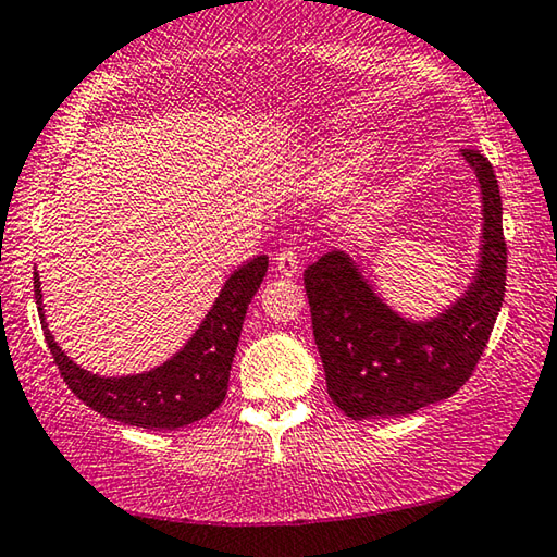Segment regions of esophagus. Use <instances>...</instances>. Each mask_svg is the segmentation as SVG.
Listing matches in <instances>:
<instances>
[{
	"label": "esophagus",
	"instance_id": "34e87169",
	"mask_svg": "<svg viewBox=\"0 0 557 557\" xmlns=\"http://www.w3.org/2000/svg\"><path fill=\"white\" fill-rule=\"evenodd\" d=\"M275 268H277L280 275L295 277L297 272H299V256H297V250H292V248L280 250L277 256H275Z\"/></svg>",
	"mask_w": 557,
	"mask_h": 557
}]
</instances>
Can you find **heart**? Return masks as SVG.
Masks as SVG:
<instances>
[{
    "mask_svg": "<svg viewBox=\"0 0 557 557\" xmlns=\"http://www.w3.org/2000/svg\"><path fill=\"white\" fill-rule=\"evenodd\" d=\"M373 139L358 137L346 139L338 147L324 149L312 164L307 166L305 186L317 196H334L344 191V186L351 182L354 174L371 159Z\"/></svg>",
    "mask_w": 557,
    "mask_h": 557,
    "instance_id": "1",
    "label": "heart"
}]
</instances>
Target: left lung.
<instances>
[{"mask_svg": "<svg viewBox=\"0 0 557 557\" xmlns=\"http://www.w3.org/2000/svg\"><path fill=\"white\" fill-rule=\"evenodd\" d=\"M482 191L476 277L430 322H410L385 305L346 252L332 250L305 270L314 342L326 391L351 420L398 418L455 395L474 373L506 292L502 194L494 166L461 149Z\"/></svg>", "mask_w": 557, "mask_h": 557, "instance_id": "8db88e82", "label": "left lung"}]
</instances>
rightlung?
<instances>
[{
	"label": "right lung",
	"mask_w": 557,
	"mask_h": 557,
	"mask_svg": "<svg viewBox=\"0 0 557 557\" xmlns=\"http://www.w3.org/2000/svg\"><path fill=\"white\" fill-rule=\"evenodd\" d=\"M265 272L268 256L245 262L225 280L211 312L206 314L182 351L152 371L120 375V379H106V375L81 369L53 342L49 324L44 322L39 272H34V295L53 363L59 366V373L75 393V398L110 420L125 422V425L176 430L206 418L223 403L228 393L231 363L235 348H238L243 319Z\"/></svg>",
	"instance_id": "add662e5"
}]
</instances>
